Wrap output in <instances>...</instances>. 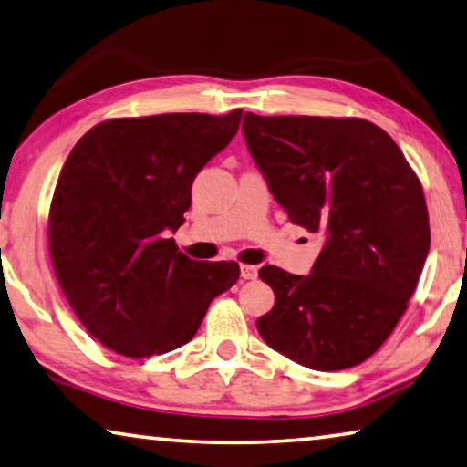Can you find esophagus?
Wrapping results in <instances>:
<instances>
[{"label": "esophagus", "mask_w": 467, "mask_h": 467, "mask_svg": "<svg viewBox=\"0 0 467 467\" xmlns=\"http://www.w3.org/2000/svg\"><path fill=\"white\" fill-rule=\"evenodd\" d=\"M258 275V268L256 266H250V265H242L240 266V276L244 281H250V279H256Z\"/></svg>", "instance_id": "esophagus-1"}]
</instances>
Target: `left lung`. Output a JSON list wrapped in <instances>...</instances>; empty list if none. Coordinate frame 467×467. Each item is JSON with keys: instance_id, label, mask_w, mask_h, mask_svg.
I'll use <instances>...</instances> for the list:
<instances>
[{"instance_id": "left-lung-1", "label": "left lung", "mask_w": 467, "mask_h": 467, "mask_svg": "<svg viewBox=\"0 0 467 467\" xmlns=\"http://www.w3.org/2000/svg\"><path fill=\"white\" fill-rule=\"evenodd\" d=\"M242 133L275 201L324 238L309 275L260 268L275 306L258 334L314 371L363 363L406 312L429 254L419 178L394 139L363 119L246 112Z\"/></svg>"}]
</instances>
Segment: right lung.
Wrapping results in <instances>:
<instances>
[{"label":"right lung","instance_id":"1","mask_svg":"<svg viewBox=\"0 0 467 467\" xmlns=\"http://www.w3.org/2000/svg\"><path fill=\"white\" fill-rule=\"evenodd\" d=\"M240 119V109L112 119L65 160L48 215L55 275L79 322L114 353L143 358L186 345L211 301L238 281L235 263H196L168 235Z\"/></svg>","mask_w":467,"mask_h":467}]
</instances>
